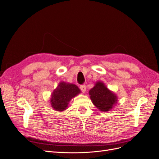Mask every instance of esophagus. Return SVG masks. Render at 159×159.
I'll list each match as a JSON object with an SVG mask.
<instances>
[{"label": "esophagus", "mask_w": 159, "mask_h": 159, "mask_svg": "<svg viewBox=\"0 0 159 159\" xmlns=\"http://www.w3.org/2000/svg\"><path fill=\"white\" fill-rule=\"evenodd\" d=\"M80 89H81V91H82L83 93H85V91H86V86H85V85H80Z\"/></svg>", "instance_id": "1"}]
</instances>
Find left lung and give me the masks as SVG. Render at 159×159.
<instances>
[{
    "label": "left lung",
    "instance_id": "left-lung-1",
    "mask_svg": "<svg viewBox=\"0 0 159 159\" xmlns=\"http://www.w3.org/2000/svg\"><path fill=\"white\" fill-rule=\"evenodd\" d=\"M93 104L102 112L109 111L117 103V95L107 88L102 81H96L94 87L89 91Z\"/></svg>",
    "mask_w": 159,
    "mask_h": 159
}]
</instances>
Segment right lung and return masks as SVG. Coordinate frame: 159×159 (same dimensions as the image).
Wrapping results in <instances>:
<instances>
[{
	"label": "right lung",
	"instance_id": "add662e5",
	"mask_svg": "<svg viewBox=\"0 0 159 159\" xmlns=\"http://www.w3.org/2000/svg\"><path fill=\"white\" fill-rule=\"evenodd\" d=\"M81 93V90L75 84L61 81L53 91L50 98L52 107L57 111H65L71 99Z\"/></svg>",
	"mask_w": 159,
	"mask_h": 159
}]
</instances>
